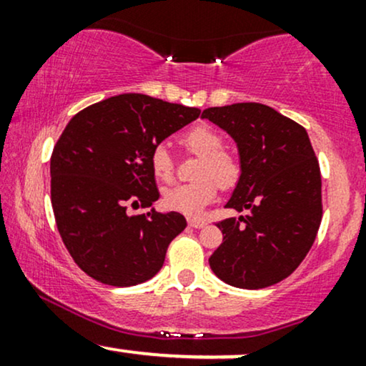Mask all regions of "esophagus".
Instances as JSON below:
<instances>
[{
    "mask_svg": "<svg viewBox=\"0 0 366 366\" xmlns=\"http://www.w3.org/2000/svg\"><path fill=\"white\" fill-rule=\"evenodd\" d=\"M187 224L191 227H194V229H203V227L207 225V222H204L203 218H189Z\"/></svg>",
    "mask_w": 366,
    "mask_h": 366,
    "instance_id": "34e87169",
    "label": "esophagus"
}]
</instances>
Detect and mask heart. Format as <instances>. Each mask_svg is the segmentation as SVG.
Instances as JSON below:
<instances>
[{
	"mask_svg": "<svg viewBox=\"0 0 366 366\" xmlns=\"http://www.w3.org/2000/svg\"><path fill=\"white\" fill-rule=\"evenodd\" d=\"M180 142L189 153L201 157L196 169L197 180L163 191L162 203L167 209L196 217L217 197L218 186L232 187L237 182V159L224 149V137L208 125H196L182 134ZM149 169L158 182L174 180L175 162L163 144L154 146L149 154Z\"/></svg>",
	"mask_w": 366,
	"mask_h": 366,
	"instance_id": "1",
	"label": "heart"
}]
</instances>
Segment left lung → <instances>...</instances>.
I'll return each mask as SVG.
<instances>
[{
  "mask_svg": "<svg viewBox=\"0 0 366 366\" xmlns=\"http://www.w3.org/2000/svg\"><path fill=\"white\" fill-rule=\"evenodd\" d=\"M201 119L236 141L241 177L227 208L246 212L217 227L224 241L209 256L218 279L262 289L300 267L322 222V177L308 134L262 103L207 108Z\"/></svg>",
  "mask_w": 366,
  "mask_h": 366,
  "instance_id": "left-lung-1",
  "label": "left lung"
}]
</instances>
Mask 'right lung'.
Instances as JSON below:
<instances>
[{
    "label": "right lung",
    "instance_id": "obj_1",
    "mask_svg": "<svg viewBox=\"0 0 366 366\" xmlns=\"http://www.w3.org/2000/svg\"><path fill=\"white\" fill-rule=\"evenodd\" d=\"M201 110L146 94L91 104L66 124L51 154V204L63 244L98 282L129 287L154 277L187 222L149 209L159 197L149 169L154 146Z\"/></svg>",
    "mask_w": 366,
    "mask_h": 366
}]
</instances>
